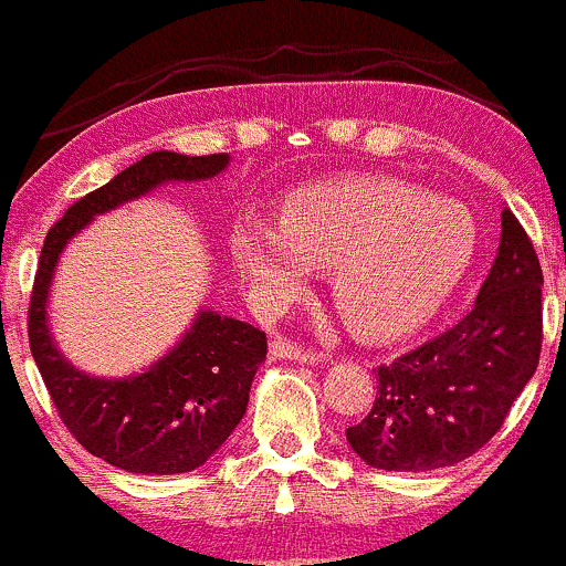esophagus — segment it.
I'll list each match as a JSON object with an SVG mask.
<instances>
[{"label":"esophagus","mask_w":566,"mask_h":566,"mask_svg":"<svg viewBox=\"0 0 566 566\" xmlns=\"http://www.w3.org/2000/svg\"><path fill=\"white\" fill-rule=\"evenodd\" d=\"M269 354L273 359H290V363H308V365H319L322 363V354L308 352V349H303V346L290 344V340L282 338V335H276V338L271 340Z\"/></svg>","instance_id":"34e87169"}]
</instances>
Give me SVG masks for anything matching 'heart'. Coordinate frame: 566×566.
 <instances>
[{
  "label": "heart",
  "instance_id": "b5f03b06",
  "mask_svg": "<svg viewBox=\"0 0 566 566\" xmlns=\"http://www.w3.org/2000/svg\"><path fill=\"white\" fill-rule=\"evenodd\" d=\"M233 260L265 312H282L333 269V297L368 338H400L446 306L475 260L462 203L395 177H346L295 190L282 222L247 217Z\"/></svg>",
  "mask_w": 566,
  "mask_h": 566
}]
</instances>
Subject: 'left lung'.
Returning a JSON list of instances; mask_svg holds the SVG:
<instances>
[{"label":"left lung","instance_id":"1","mask_svg":"<svg viewBox=\"0 0 566 566\" xmlns=\"http://www.w3.org/2000/svg\"><path fill=\"white\" fill-rule=\"evenodd\" d=\"M543 346V271L521 222L502 209L486 282L459 325L376 370L370 413L346 430L365 464L424 473L473 457L535 376Z\"/></svg>","mask_w":566,"mask_h":566}]
</instances>
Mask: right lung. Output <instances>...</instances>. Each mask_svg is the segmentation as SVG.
Masks as SVG:
<instances>
[{
  "mask_svg": "<svg viewBox=\"0 0 566 566\" xmlns=\"http://www.w3.org/2000/svg\"><path fill=\"white\" fill-rule=\"evenodd\" d=\"M228 166V153L145 155L72 203L42 247L29 306L31 354L66 430L85 451L126 473H190L217 454L247 413L252 378L265 363V333L212 308H198L177 344L147 368L128 376H93L72 365L53 338L48 306L55 271L70 241L96 217L164 185L214 179Z\"/></svg>",
  "mask_w": 566,
  "mask_h": 566,
  "instance_id": "obj_1",
  "label": "right lung"
}]
</instances>
